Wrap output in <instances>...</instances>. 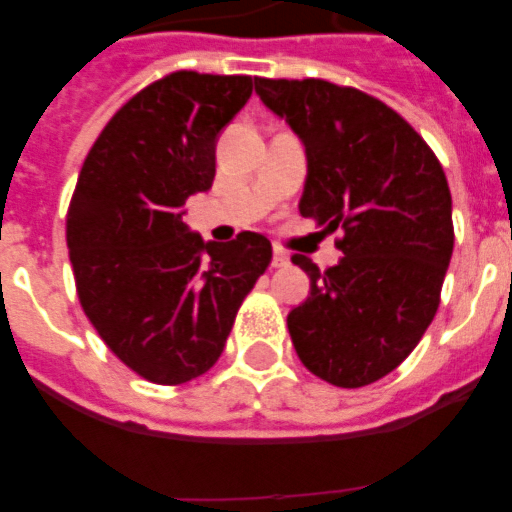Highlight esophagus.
I'll list each match as a JSON object with an SVG mask.
<instances>
[{"label": "esophagus", "mask_w": 512, "mask_h": 512, "mask_svg": "<svg viewBox=\"0 0 512 512\" xmlns=\"http://www.w3.org/2000/svg\"><path fill=\"white\" fill-rule=\"evenodd\" d=\"M273 265H276V268H284V265H289V255L281 247L273 249Z\"/></svg>", "instance_id": "34e87169"}]
</instances>
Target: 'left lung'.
Returning a JSON list of instances; mask_svg holds the SVG:
<instances>
[{"mask_svg": "<svg viewBox=\"0 0 512 512\" xmlns=\"http://www.w3.org/2000/svg\"><path fill=\"white\" fill-rule=\"evenodd\" d=\"M273 114L303 140L300 215L340 228V263L321 273L295 255L311 297L287 316L308 372L364 388L404 361L441 303L452 260V193L414 127L382 100L324 79H255Z\"/></svg>", "mask_w": 512, "mask_h": 512, "instance_id": "obj_1", "label": "left lung"}]
</instances>
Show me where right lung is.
I'll return each instance as SVG.
<instances>
[{"label":"right lung","mask_w":512,"mask_h":512,"mask_svg":"<svg viewBox=\"0 0 512 512\" xmlns=\"http://www.w3.org/2000/svg\"><path fill=\"white\" fill-rule=\"evenodd\" d=\"M252 76L175 71L124 103L84 159L68 204L76 295L111 353L156 385L215 366L233 319L271 265V241H204L185 201L215 180L217 135Z\"/></svg>","instance_id":"add662e5"}]
</instances>
